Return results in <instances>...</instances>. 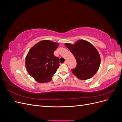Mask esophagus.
<instances>
[{
  "label": "esophagus",
  "instance_id": "esophagus-1",
  "mask_svg": "<svg viewBox=\"0 0 122 122\" xmlns=\"http://www.w3.org/2000/svg\"><path fill=\"white\" fill-rule=\"evenodd\" d=\"M64 63H65V64H68V61H65Z\"/></svg>",
  "mask_w": 122,
  "mask_h": 122
}]
</instances>
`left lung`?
Wrapping results in <instances>:
<instances>
[{"instance_id": "8db88e82", "label": "left lung", "mask_w": 122, "mask_h": 122, "mask_svg": "<svg viewBox=\"0 0 122 122\" xmlns=\"http://www.w3.org/2000/svg\"><path fill=\"white\" fill-rule=\"evenodd\" d=\"M65 46L71 51L76 60V67L71 70L77 78L86 80L96 73L100 65L101 59L97 50L92 44L79 40L73 45L66 43Z\"/></svg>"}]
</instances>
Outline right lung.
Masks as SVG:
<instances>
[{
	"mask_svg": "<svg viewBox=\"0 0 122 122\" xmlns=\"http://www.w3.org/2000/svg\"><path fill=\"white\" fill-rule=\"evenodd\" d=\"M57 43L49 40L40 41L29 51L25 58V66L29 75L39 83L48 82L60 66L58 57L53 52Z\"/></svg>",
	"mask_w": 122,
	"mask_h": 122,
	"instance_id": "1",
	"label": "right lung"
}]
</instances>
